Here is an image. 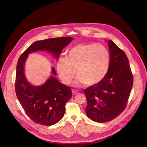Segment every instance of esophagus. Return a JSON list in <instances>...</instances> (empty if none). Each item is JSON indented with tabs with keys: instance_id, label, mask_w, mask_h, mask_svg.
Segmentation results:
<instances>
[{
	"instance_id": "1",
	"label": "esophagus",
	"mask_w": 147,
	"mask_h": 147,
	"mask_svg": "<svg viewBox=\"0 0 147 147\" xmlns=\"http://www.w3.org/2000/svg\"><path fill=\"white\" fill-rule=\"evenodd\" d=\"M78 93V91L77 90H72V93L73 94H75Z\"/></svg>"
}]
</instances>
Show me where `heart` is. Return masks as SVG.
<instances>
[{
	"instance_id": "1",
	"label": "heart",
	"mask_w": 147,
	"mask_h": 147,
	"mask_svg": "<svg viewBox=\"0 0 147 147\" xmlns=\"http://www.w3.org/2000/svg\"><path fill=\"white\" fill-rule=\"evenodd\" d=\"M111 63L108 49L103 45L80 44L72 47L66 57L59 59L56 71L65 84H71L76 74L78 75L74 86H94L107 75Z\"/></svg>"
}]
</instances>
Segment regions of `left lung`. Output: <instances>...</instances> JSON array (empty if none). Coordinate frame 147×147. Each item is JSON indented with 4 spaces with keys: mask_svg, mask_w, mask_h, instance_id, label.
<instances>
[{
    "mask_svg": "<svg viewBox=\"0 0 147 147\" xmlns=\"http://www.w3.org/2000/svg\"><path fill=\"white\" fill-rule=\"evenodd\" d=\"M111 55L108 72L100 82L84 90L86 113L91 120L108 122L120 115L127 105L134 83L128 58L113 41H108Z\"/></svg>",
    "mask_w": 147,
    "mask_h": 147,
    "instance_id": "1",
    "label": "left lung"
}]
</instances>
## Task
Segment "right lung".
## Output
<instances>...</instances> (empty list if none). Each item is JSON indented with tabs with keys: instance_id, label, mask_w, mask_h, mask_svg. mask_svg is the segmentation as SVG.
<instances>
[{
	"instance_id": "right-lung-1",
	"label": "right lung",
	"mask_w": 147,
	"mask_h": 147,
	"mask_svg": "<svg viewBox=\"0 0 147 147\" xmlns=\"http://www.w3.org/2000/svg\"><path fill=\"white\" fill-rule=\"evenodd\" d=\"M72 40V38L69 36L34 42L18 59L15 82L16 95L26 114L37 124L48 126L58 123L64 116L65 105L71 98L72 91L69 86L60 83L53 76L43 85H31L24 75L25 61L29 54L40 50L51 53L58 59L63 49ZM52 74L56 75L53 67Z\"/></svg>"
}]
</instances>
